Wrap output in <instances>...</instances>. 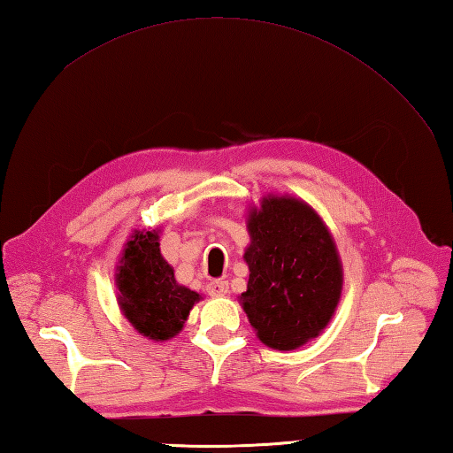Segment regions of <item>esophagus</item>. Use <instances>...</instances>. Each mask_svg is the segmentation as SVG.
Instances as JSON below:
<instances>
[{
	"instance_id": "obj_1",
	"label": "esophagus",
	"mask_w": 453,
	"mask_h": 453,
	"mask_svg": "<svg viewBox=\"0 0 453 453\" xmlns=\"http://www.w3.org/2000/svg\"><path fill=\"white\" fill-rule=\"evenodd\" d=\"M206 290L211 297H221L229 292V286L226 280H214L206 286Z\"/></svg>"
}]
</instances>
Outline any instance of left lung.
<instances>
[{"mask_svg": "<svg viewBox=\"0 0 453 453\" xmlns=\"http://www.w3.org/2000/svg\"><path fill=\"white\" fill-rule=\"evenodd\" d=\"M245 224L249 282L239 303L268 349H300L325 331L341 302L339 249L323 218L292 195L263 196Z\"/></svg>", "mask_w": 453, "mask_h": 453, "instance_id": "8db88e82", "label": "left lung"}]
</instances>
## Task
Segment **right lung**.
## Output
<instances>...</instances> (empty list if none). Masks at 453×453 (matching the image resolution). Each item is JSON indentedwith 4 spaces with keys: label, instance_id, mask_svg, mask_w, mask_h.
<instances>
[{
    "label": "right lung",
    "instance_id": "add662e5",
    "mask_svg": "<svg viewBox=\"0 0 453 453\" xmlns=\"http://www.w3.org/2000/svg\"><path fill=\"white\" fill-rule=\"evenodd\" d=\"M161 229H134L114 271L120 313L142 336L163 342L177 336L202 296L177 282L159 249Z\"/></svg>",
    "mask_w": 453,
    "mask_h": 453
}]
</instances>
